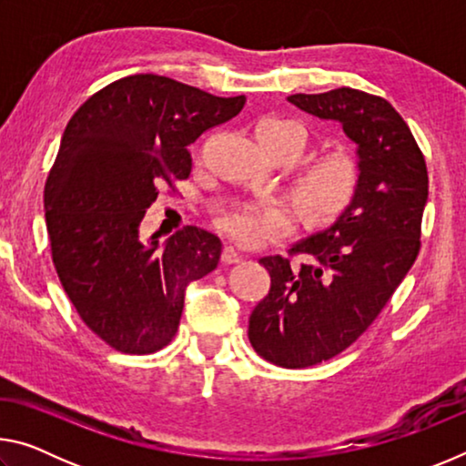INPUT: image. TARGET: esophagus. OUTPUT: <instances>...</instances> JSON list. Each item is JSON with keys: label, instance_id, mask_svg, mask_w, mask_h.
<instances>
[{"label": "esophagus", "instance_id": "34e87169", "mask_svg": "<svg viewBox=\"0 0 466 466\" xmlns=\"http://www.w3.org/2000/svg\"><path fill=\"white\" fill-rule=\"evenodd\" d=\"M222 261L226 265H234V263H240L242 261V255L234 247H226L222 252Z\"/></svg>", "mask_w": 466, "mask_h": 466}]
</instances>
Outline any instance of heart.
<instances>
[{"label": "heart", "instance_id": "b5f03b06", "mask_svg": "<svg viewBox=\"0 0 466 466\" xmlns=\"http://www.w3.org/2000/svg\"><path fill=\"white\" fill-rule=\"evenodd\" d=\"M255 137L267 154L283 162L298 160L309 147V129L289 116H265L257 123ZM360 180L361 170L356 156L329 152L298 168L291 183V197L306 224L322 226L345 214L356 199ZM291 224V209L273 199L238 201L218 218L219 230L248 248L288 234Z\"/></svg>", "mask_w": 466, "mask_h": 466}]
</instances>
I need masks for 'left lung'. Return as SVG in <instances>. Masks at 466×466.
I'll return each mask as SVG.
<instances>
[{"instance_id":"1","label":"left lung","mask_w":466,"mask_h":466,"mask_svg":"<svg viewBox=\"0 0 466 466\" xmlns=\"http://www.w3.org/2000/svg\"><path fill=\"white\" fill-rule=\"evenodd\" d=\"M291 105L335 121L358 146L360 188L327 230L291 247L299 267L263 257L271 289L248 319L250 345L281 368H309L347 350L389 302L421 247L428 168L420 146L390 102L337 88L291 94Z\"/></svg>"}]
</instances>
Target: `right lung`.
<instances>
[{"label": "right lung", "mask_w": 466, "mask_h": 466, "mask_svg": "<svg viewBox=\"0 0 466 466\" xmlns=\"http://www.w3.org/2000/svg\"><path fill=\"white\" fill-rule=\"evenodd\" d=\"M222 98L154 74L121 77L76 110L45 185L53 265L94 335L144 356L177 335L185 289L218 267L216 234L185 226L167 244L139 224L162 185L191 175L188 146L230 121Z\"/></svg>", "instance_id": "1"}]
</instances>
